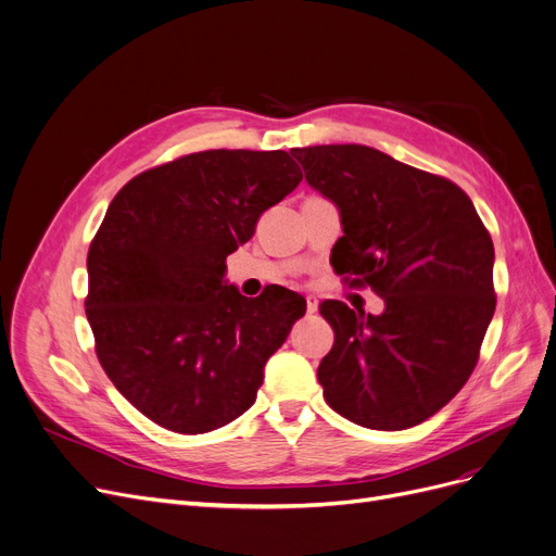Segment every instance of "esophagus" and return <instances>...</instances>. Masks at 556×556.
Wrapping results in <instances>:
<instances>
[{"mask_svg": "<svg viewBox=\"0 0 556 556\" xmlns=\"http://www.w3.org/2000/svg\"><path fill=\"white\" fill-rule=\"evenodd\" d=\"M305 305H307V314H314L316 309H319V299H316V296H305Z\"/></svg>", "mask_w": 556, "mask_h": 556, "instance_id": "34e87169", "label": "esophagus"}]
</instances>
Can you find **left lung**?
<instances>
[{
	"label": "left lung",
	"mask_w": 556,
	"mask_h": 556,
	"mask_svg": "<svg viewBox=\"0 0 556 556\" xmlns=\"http://www.w3.org/2000/svg\"><path fill=\"white\" fill-rule=\"evenodd\" d=\"M289 153L339 210L334 271L384 299L382 314L319 305L334 330L316 371L326 403L368 430L414 428L451 403L478 364L495 312L491 235L455 182L374 147Z\"/></svg>",
	"instance_id": "left-lung-1"
}]
</instances>
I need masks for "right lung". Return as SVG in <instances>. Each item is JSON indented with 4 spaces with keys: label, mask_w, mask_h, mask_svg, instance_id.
<instances>
[{
    "label": "right lung",
    "mask_w": 556,
    "mask_h": 556,
    "mask_svg": "<svg viewBox=\"0 0 556 556\" xmlns=\"http://www.w3.org/2000/svg\"><path fill=\"white\" fill-rule=\"evenodd\" d=\"M301 180L287 151L213 149L136 176L105 210L86 314L105 376L157 426L203 434L255 403L305 299L278 285L242 296L226 257Z\"/></svg>",
    "instance_id": "right-lung-1"
}]
</instances>
